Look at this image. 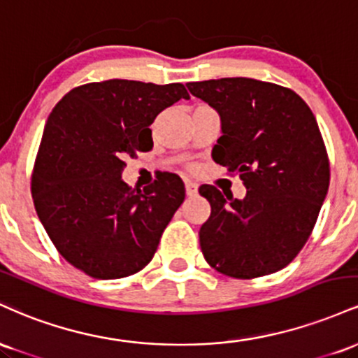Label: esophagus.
I'll return each mask as SVG.
<instances>
[{"label": "esophagus", "mask_w": 358, "mask_h": 358, "mask_svg": "<svg viewBox=\"0 0 358 358\" xmlns=\"http://www.w3.org/2000/svg\"><path fill=\"white\" fill-rule=\"evenodd\" d=\"M196 190H199V187H196V183H193V182H185V192H187L188 196H195V195H196Z\"/></svg>", "instance_id": "esophagus-1"}]
</instances>
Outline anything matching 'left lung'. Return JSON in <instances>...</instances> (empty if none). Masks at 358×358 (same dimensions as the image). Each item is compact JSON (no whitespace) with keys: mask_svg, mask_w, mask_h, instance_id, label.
Returning <instances> with one entry per match:
<instances>
[{"mask_svg":"<svg viewBox=\"0 0 358 358\" xmlns=\"http://www.w3.org/2000/svg\"><path fill=\"white\" fill-rule=\"evenodd\" d=\"M187 87L220 116L213 162L239 175L248 188L237 200L213 185L200 187L212 208L199 232L205 261L237 279L286 268L311 236L330 185L313 113L291 89L248 77Z\"/></svg>","mask_w":358,"mask_h":358,"instance_id":"8db88e82","label":"left lung"}]
</instances>
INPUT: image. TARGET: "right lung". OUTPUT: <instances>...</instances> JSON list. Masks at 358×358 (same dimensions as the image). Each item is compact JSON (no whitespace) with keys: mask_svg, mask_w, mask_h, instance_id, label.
Here are the masks:
<instances>
[{"mask_svg":"<svg viewBox=\"0 0 358 358\" xmlns=\"http://www.w3.org/2000/svg\"><path fill=\"white\" fill-rule=\"evenodd\" d=\"M180 99H190L183 84L110 79L72 89L48 116L31 196L57 250L89 276L141 271L185 200L175 173L143 192L121 178L127 156L153 148L155 117Z\"/></svg>","mask_w":358,"mask_h":358,"instance_id":"1","label":"right lung"}]
</instances>
